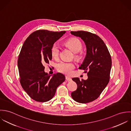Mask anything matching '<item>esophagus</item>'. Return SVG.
<instances>
[{
	"label": "esophagus",
	"instance_id": "esophagus-1",
	"mask_svg": "<svg viewBox=\"0 0 131 131\" xmlns=\"http://www.w3.org/2000/svg\"><path fill=\"white\" fill-rule=\"evenodd\" d=\"M66 79L67 81H71V80H72V79H71L70 77H68V76H66Z\"/></svg>",
	"mask_w": 131,
	"mask_h": 131
}]
</instances>
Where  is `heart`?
<instances>
[{"mask_svg": "<svg viewBox=\"0 0 131 131\" xmlns=\"http://www.w3.org/2000/svg\"><path fill=\"white\" fill-rule=\"evenodd\" d=\"M65 44L75 52V58L78 59L81 56V51L83 49V45L79 39L77 38H71L65 42ZM60 46L57 43H53L50 49L51 56L54 59H57L60 53ZM58 72L66 74L71 75L75 69V64L72 62L61 61L57 65Z\"/></svg>", "mask_w": 131, "mask_h": 131, "instance_id": "obj_1", "label": "heart"}]
</instances>
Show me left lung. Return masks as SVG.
<instances>
[{"mask_svg": "<svg viewBox=\"0 0 131 131\" xmlns=\"http://www.w3.org/2000/svg\"><path fill=\"white\" fill-rule=\"evenodd\" d=\"M71 33L84 41L87 54L79 69L87 73L86 80L74 78L77 90L72 92L73 99L78 102L87 103L99 97L108 84L112 68V58L103 41L96 34L84 31H71Z\"/></svg>", "mask_w": 131, "mask_h": 131, "instance_id": "obj_1", "label": "left lung"}]
</instances>
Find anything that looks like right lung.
<instances>
[{
	"mask_svg": "<svg viewBox=\"0 0 131 131\" xmlns=\"http://www.w3.org/2000/svg\"><path fill=\"white\" fill-rule=\"evenodd\" d=\"M65 33L37 30L30 35L22 46L18 61L19 82L25 91L36 101L51 99L65 80L64 75L59 73L50 77L44 72L43 65L51 60V47Z\"/></svg>",
	"mask_w": 131,
	"mask_h": 131,
	"instance_id": "obj_1",
	"label": "right lung"
}]
</instances>
